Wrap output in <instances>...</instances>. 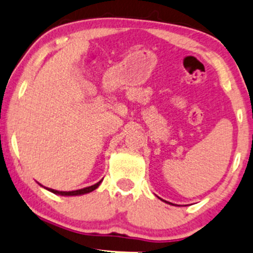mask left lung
I'll return each mask as SVG.
<instances>
[{
	"instance_id": "left-lung-1",
	"label": "left lung",
	"mask_w": 253,
	"mask_h": 253,
	"mask_svg": "<svg viewBox=\"0 0 253 253\" xmlns=\"http://www.w3.org/2000/svg\"><path fill=\"white\" fill-rule=\"evenodd\" d=\"M165 202H167V201H165ZM168 203H169V205H172V203H171V202H168Z\"/></svg>"
}]
</instances>
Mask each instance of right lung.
I'll use <instances>...</instances> for the list:
<instances>
[{"mask_svg":"<svg viewBox=\"0 0 253 253\" xmlns=\"http://www.w3.org/2000/svg\"><path fill=\"white\" fill-rule=\"evenodd\" d=\"M101 182H102V179H101L100 182H97L96 184L94 185H90V187H86V188H83V189H78V190H74V191H58V190H54V189H51V188H46L42 185V187L45 188V189H47L48 191H51V193L56 194V195H62V196H78V195H84V194H88V193H91V191H94L95 189H97L98 185L101 184Z\"/></svg>","mask_w":253,"mask_h":253,"instance_id":"right-lung-1","label":"right lung"}]
</instances>
